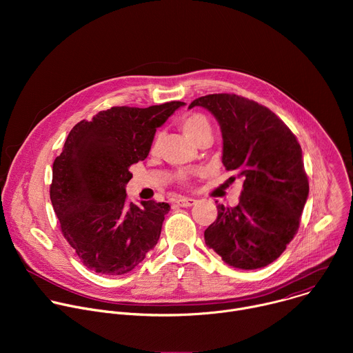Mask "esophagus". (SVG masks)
I'll return each instance as SVG.
<instances>
[{
    "label": "esophagus",
    "mask_w": 353,
    "mask_h": 353,
    "mask_svg": "<svg viewBox=\"0 0 353 353\" xmlns=\"http://www.w3.org/2000/svg\"><path fill=\"white\" fill-rule=\"evenodd\" d=\"M176 204H177L179 207L188 208V207H192V205L195 204V199H194V198H187V196H180V198L176 201Z\"/></svg>",
    "instance_id": "esophagus-1"
}]
</instances>
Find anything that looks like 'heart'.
<instances>
[{
  "mask_svg": "<svg viewBox=\"0 0 353 353\" xmlns=\"http://www.w3.org/2000/svg\"><path fill=\"white\" fill-rule=\"evenodd\" d=\"M183 131L184 134L195 141L199 135H203L204 132H211V124L208 119L203 114H191L183 121Z\"/></svg>",
  "mask_w": 353,
  "mask_h": 353,
  "instance_id": "b5f03b06",
  "label": "heart"
}]
</instances>
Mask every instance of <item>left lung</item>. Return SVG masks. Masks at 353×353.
Here are the masks:
<instances>
[{
    "label": "left lung",
    "instance_id": "8db88e82",
    "mask_svg": "<svg viewBox=\"0 0 353 353\" xmlns=\"http://www.w3.org/2000/svg\"><path fill=\"white\" fill-rule=\"evenodd\" d=\"M194 106L214 114L222 131V163L243 179L239 205L216 207L205 243L230 267H267L296 234L309 196L301 148L275 113L253 100L215 93L195 99L188 109Z\"/></svg>",
    "mask_w": 353,
    "mask_h": 353
}]
</instances>
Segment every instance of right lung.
Segmentation results:
<instances>
[{
	"mask_svg": "<svg viewBox=\"0 0 353 353\" xmlns=\"http://www.w3.org/2000/svg\"><path fill=\"white\" fill-rule=\"evenodd\" d=\"M184 105L112 108L70 131L53 163L50 199L64 237L88 270L127 274L157 245L170 205L128 203L125 185L130 168L148 157L157 128Z\"/></svg>",
	"mask_w": 353,
	"mask_h": 353,
	"instance_id": "add662e5",
	"label": "right lung"
}]
</instances>
